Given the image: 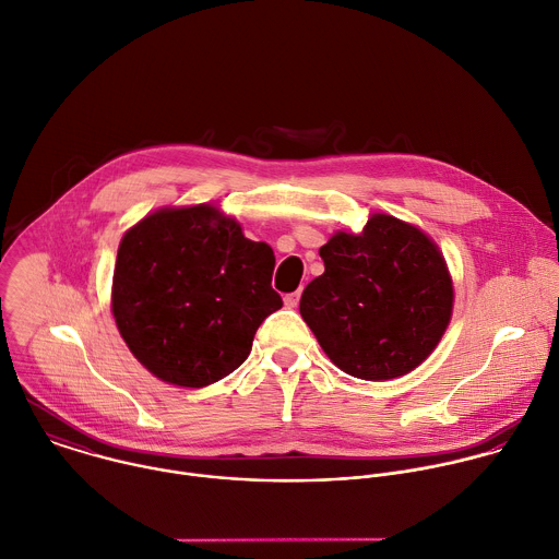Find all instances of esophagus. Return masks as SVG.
Segmentation results:
<instances>
[{"instance_id": "1", "label": "esophagus", "mask_w": 559, "mask_h": 559, "mask_svg": "<svg viewBox=\"0 0 559 559\" xmlns=\"http://www.w3.org/2000/svg\"><path fill=\"white\" fill-rule=\"evenodd\" d=\"M300 289L298 292H292V294H287L285 296V307H289V309H296L298 307V302H300Z\"/></svg>"}]
</instances>
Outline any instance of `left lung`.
I'll use <instances>...</instances> for the list:
<instances>
[{
	"instance_id": "1",
	"label": "left lung",
	"mask_w": 559,
	"mask_h": 559,
	"mask_svg": "<svg viewBox=\"0 0 559 559\" xmlns=\"http://www.w3.org/2000/svg\"><path fill=\"white\" fill-rule=\"evenodd\" d=\"M324 274L300 298V316L329 359L350 377L388 381L418 368L453 313V281L420 228L374 213L359 235L335 233Z\"/></svg>"
}]
</instances>
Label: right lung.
<instances>
[{"instance_id": "add662e5", "label": "right lung", "mask_w": 559, "mask_h": 559, "mask_svg": "<svg viewBox=\"0 0 559 559\" xmlns=\"http://www.w3.org/2000/svg\"><path fill=\"white\" fill-rule=\"evenodd\" d=\"M274 252L211 204L158 209L121 239L110 307L130 353L160 381L204 388L237 370L283 307Z\"/></svg>"}]
</instances>
